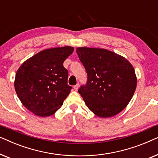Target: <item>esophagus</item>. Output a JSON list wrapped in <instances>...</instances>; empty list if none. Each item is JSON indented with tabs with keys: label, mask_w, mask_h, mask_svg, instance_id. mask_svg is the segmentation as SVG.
Listing matches in <instances>:
<instances>
[{
	"label": "esophagus",
	"mask_w": 158,
	"mask_h": 158,
	"mask_svg": "<svg viewBox=\"0 0 158 158\" xmlns=\"http://www.w3.org/2000/svg\"><path fill=\"white\" fill-rule=\"evenodd\" d=\"M78 88H79V84L78 83H77L76 85H74V87H73V88H74L75 90H77V89H78Z\"/></svg>",
	"instance_id": "34e87169"
}]
</instances>
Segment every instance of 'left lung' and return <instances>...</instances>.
<instances>
[{"label":"left lung","instance_id":"obj_1","mask_svg":"<svg viewBox=\"0 0 158 158\" xmlns=\"http://www.w3.org/2000/svg\"><path fill=\"white\" fill-rule=\"evenodd\" d=\"M76 52L88 74L78 93L94 114L109 118L120 113L131 101L137 87L132 64L106 49L77 47Z\"/></svg>","mask_w":158,"mask_h":158}]
</instances>
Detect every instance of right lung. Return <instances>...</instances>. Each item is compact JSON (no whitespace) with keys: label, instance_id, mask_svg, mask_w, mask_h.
Instances as JSON below:
<instances>
[{"label":"right lung","instance_id":"right-lung-1","mask_svg":"<svg viewBox=\"0 0 158 158\" xmlns=\"http://www.w3.org/2000/svg\"><path fill=\"white\" fill-rule=\"evenodd\" d=\"M74 51L73 47L47 49L26 60L17 70L14 81L22 104L36 116L52 115L63 104L72 87L63 62Z\"/></svg>","mask_w":158,"mask_h":158}]
</instances>
